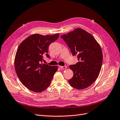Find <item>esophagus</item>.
Returning <instances> with one entry per match:
<instances>
[{
	"mask_svg": "<svg viewBox=\"0 0 120 120\" xmlns=\"http://www.w3.org/2000/svg\"><path fill=\"white\" fill-rule=\"evenodd\" d=\"M59 67L60 68V69H65V68H66V66H59Z\"/></svg>",
	"mask_w": 120,
	"mask_h": 120,
	"instance_id": "34e87169",
	"label": "esophagus"
}]
</instances>
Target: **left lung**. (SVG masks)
I'll use <instances>...</instances> for the list:
<instances>
[{"label": "left lung", "instance_id": "left-lung-1", "mask_svg": "<svg viewBox=\"0 0 120 120\" xmlns=\"http://www.w3.org/2000/svg\"><path fill=\"white\" fill-rule=\"evenodd\" d=\"M61 38L77 55L79 61L69 66L73 77L68 80L71 86L77 89H85L97 79L102 63V53L100 44L90 33L81 28L62 35Z\"/></svg>", "mask_w": 120, "mask_h": 120}]
</instances>
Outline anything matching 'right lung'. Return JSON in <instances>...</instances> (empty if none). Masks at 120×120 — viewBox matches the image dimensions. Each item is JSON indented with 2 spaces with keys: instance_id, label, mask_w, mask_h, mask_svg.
Instances as JSON below:
<instances>
[{
  "instance_id": "1",
  "label": "right lung",
  "mask_w": 120,
  "mask_h": 120,
  "mask_svg": "<svg viewBox=\"0 0 120 120\" xmlns=\"http://www.w3.org/2000/svg\"><path fill=\"white\" fill-rule=\"evenodd\" d=\"M60 34L41 35L33 34L19 45L15 59V68L20 81L35 92H41L50 84L57 66L41 64L43 56L47 58L49 45L58 38Z\"/></svg>"
}]
</instances>
